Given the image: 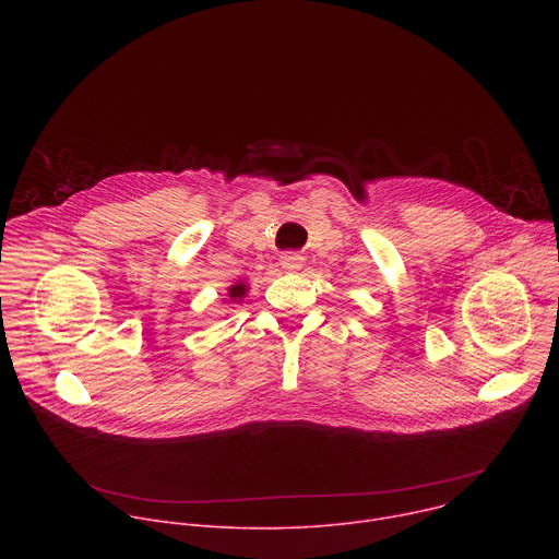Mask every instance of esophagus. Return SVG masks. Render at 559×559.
<instances>
[{
    "label": "esophagus",
    "mask_w": 559,
    "mask_h": 559,
    "mask_svg": "<svg viewBox=\"0 0 559 559\" xmlns=\"http://www.w3.org/2000/svg\"><path fill=\"white\" fill-rule=\"evenodd\" d=\"M281 267H283L285 272L294 274V272H298V270L302 267V257L296 254V252H285V254L281 257Z\"/></svg>",
    "instance_id": "34e87169"
}]
</instances>
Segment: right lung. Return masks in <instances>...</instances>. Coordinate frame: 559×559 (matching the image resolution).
Listing matches in <instances>:
<instances>
[{
    "label": "right lung",
    "instance_id": "right-lung-1",
    "mask_svg": "<svg viewBox=\"0 0 559 559\" xmlns=\"http://www.w3.org/2000/svg\"><path fill=\"white\" fill-rule=\"evenodd\" d=\"M248 289H250V285H248L246 281H238V283H234L231 287H227V298H229V302H241V300L248 296ZM227 298H225L223 302H227Z\"/></svg>",
    "mask_w": 559,
    "mask_h": 559
}]
</instances>
